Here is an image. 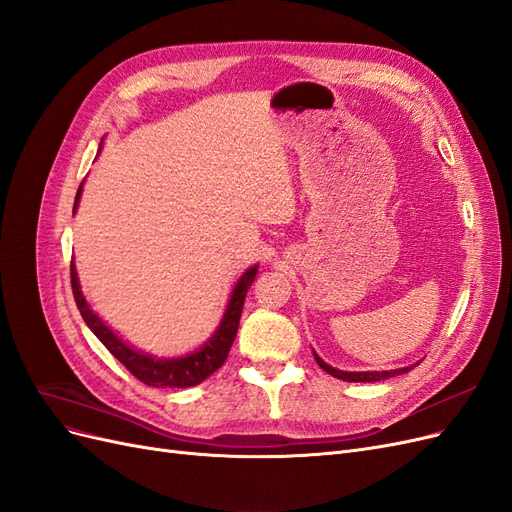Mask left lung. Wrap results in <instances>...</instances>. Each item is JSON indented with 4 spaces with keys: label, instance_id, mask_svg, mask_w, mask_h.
<instances>
[{
    "label": "left lung",
    "instance_id": "1",
    "mask_svg": "<svg viewBox=\"0 0 512 512\" xmlns=\"http://www.w3.org/2000/svg\"><path fill=\"white\" fill-rule=\"evenodd\" d=\"M314 359L324 371H327V374H331L333 378L344 380V382H380L386 378L406 374V371H410L414 367V365H410V367H399V369H389V371H342V369L331 367L329 363H324L316 352H314Z\"/></svg>",
    "mask_w": 512,
    "mask_h": 512
}]
</instances>
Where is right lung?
<instances>
[{"label": "right lung", "mask_w": 512, "mask_h": 512, "mask_svg": "<svg viewBox=\"0 0 512 512\" xmlns=\"http://www.w3.org/2000/svg\"><path fill=\"white\" fill-rule=\"evenodd\" d=\"M102 143H104V138L100 141L98 156L102 151ZM81 194H83V183L79 185V192H76V198H74V213H76V209H79ZM256 275H258V265L245 269V273L239 277L235 288H232V292H230V299H228V305L224 309V316L218 324V329L213 331V335L203 346L196 348L190 354H183V356H153L149 352L136 350L134 346L123 342V339L111 327H108V324L94 312V309H91V305L87 303L85 294L81 290L79 273H76L74 262L70 265L74 301H76V307H79L85 324L91 329V333L100 339V342L106 346V350L111 352L134 378L145 382L147 386H156V389H185V386H196L203 380H207L215 369H220L224 365L226 356L230 352V346H232V342H235L237 329H239L245 294H247V290H250L252 282L256 280Z\"/></svg>", "instance_id": "right-lung-1"}]
</instances>
